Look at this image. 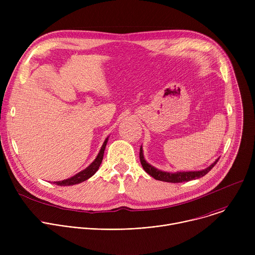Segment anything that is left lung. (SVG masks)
I'll return each mask as SVG.
<instances>
[{"label": "left lung", "mask_w": 255, "mask_h": 255, "mask_svg": "<svg viewBox=\"0 0 255 255\" xmlns=\"http://www.w3.org/2000/svg\"><path fill=\"white\" fill-rule=\"evenodd\" d=\"M139 157H140V162L143 167V169L146 171L149 175H151L153 178L161 181H167V183H183V181H190L192 179H196L199 177L204 176L207 174L214 166L215 164L219 160V158L216 159L209 167L203 169V170H198V171H176V172H167V171H162L160 169H157L156 167L150 165L146 160L144 159L143 156V150L142 146L140 147V152H139Z\"/></svg>", "instance_id": "obj_1"}]
</instances>
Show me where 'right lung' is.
Segmentation results:
<instances>
[{
  "label": "right lung",
  "instance_id": "add662e5",
  "mask_svg": "<svg viewBox=\"0 0 255 255\" xmlns=\"http://www.w3.org/2000/svg\"><path fill=\"white\" fill-rule=\"evenodd\" d=\"M108 138H106V140L104 141L102 147H101V150L99 152V154L97 155L96 159L84 170L80 171L79 173H77L76 175L71 176L67 179H63V180H60V181H54V184L57 185V186H72V185H78L80 183H82V181H85L87 180L88 178H90L91 176H93L96 171L99 169L101 163H102V160H103V156H104V152H105V148H106V145H107V142H108Z\"/></svg>",
  "mask_w": 255,
  "mask_h": 255
}]
</instances>
